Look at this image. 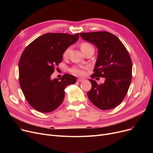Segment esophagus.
<instances>
[{"instance_id":"34e87169","label":"esophagus","mask_w":153,"mask_h":153,"mask_svg":"<svg viewBox=\"0 0 153 153\" xmlns=\"http://www.w3.org/2000/svg\"><path fill=\"white\" fill-rule=\"evenodd\" d=\"M84 81V79H82V78H78V79H77V81L79 82H82V81Z\"/></svg>"}]
</instances>
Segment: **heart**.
Returning a JSON list of instances; mask_svg holds the SVG:
<instances>
[{
	"label": "heart",
	"mask_w": 153,
	"mask_h": 153,
	"mask_svg": "<svg viewBox=\"0 0 153 153\" xmlns=\"http://www.w3.org/2000/svg\"><path fill=\"white\" fill-rule=\"evenodd\" d=\"M80 47H81V49L83 53H84L85 51H87V50H89L90 49H92V48H94L93 46L89 43H87V42H84L82 43L80 45ZM70 51V48H68L67 49L64 51V53H63V56L64 57H67L69 54ZM71 72L72 73H74L75 74L77 75H79V76H82L84 74V71L79 67H74L71 69Z\"/></svg>",
	"instance_id": "b5f03b06"
}]
</instances>
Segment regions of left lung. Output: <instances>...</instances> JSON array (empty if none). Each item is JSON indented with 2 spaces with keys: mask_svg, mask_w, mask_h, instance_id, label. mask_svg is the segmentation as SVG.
<instances>
[{
  "mask_svg": "<svg viewBox=\"0 0 153 153\" xmlns=\"http://www.w3.org/2000/svg\"><path fill=\"white\" fill-rule=\"evenodd\" d=\"M80 35L98 49V56L91 78L104 77L99 85L89 79L92 89L87 92L89 100L101 110H110L120 104L131 82L132 62L122 42L107 31L82 33Z\"/></svg>",
  "mask_w": 153,
  "mask_h": 153,
  "instance_id": "8db88e82",
  "label": "left lung"
}]
</instances>
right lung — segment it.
Listing matches in <instances>:
<instances>
[{"mask_svg": "<svg viewBox=\"0 0 153 153\" xmlns=\"http://www.w3.org/2000/svg\"><path fill=\"white\" fill-rule=\"evenodd\" d=\"M79 33H46L32 42L23 51L19 63V82L30 105L43 113L59 107L64 99V89L76 82L69 74L61 79H51L55 66L62 60L63 53L77 42Z\"/></svg>", "mask_w": 153, "mask_h": 153, "instance_id": "obj_1", "label": "right lung"}]
</instances>
